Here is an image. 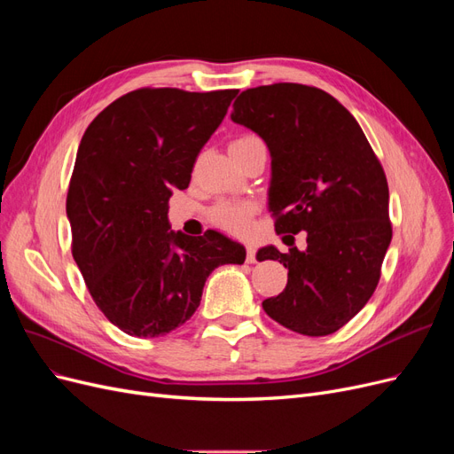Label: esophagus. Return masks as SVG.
Segmentation results:
<instances>
[{"label": "esophagus", "instance_id": "1", "mask_svg": "<svg viewBox=\"0 0 454 454\" xmlns=\"http://www.w3.org/2000/svg\"><path fill=\"white\" fill-rule=\"evenodd\" d=\"M255 248L254 246H248V248H246V263H255Z\"/></svg>", "mask_w": 454, "mask_h": 454}]
</instances>
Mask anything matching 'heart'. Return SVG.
<instances>
[{"label":"heart","mask_w":454,"mask_h":454,"mask_svg":"<svg viewBox=\"0 0 454 454\" xmlns=\"http://www.w3.org/2000/svg\"><path fill=\"white\" fill-rule=\"evenodd\" d=\"M261 142L257 136L254 134H246L237 138L231 144V149L235 147H248L252 144ZM255 214V204L252 202H237V200H223L215 204L210 210V222L219 227L222 231L229 232V235H237L244 237L246 232L250 231V222L252 215Z\"/></svg>","instance_id":"b5f03b06"}]
</instances>
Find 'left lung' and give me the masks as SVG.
Wrapping results in <instances>:
<instances>
[{
  "label": "left lung",
  "instance_id": "8db88e82",
  "mask_svg": "<svg viewBox=\"0 0 454 454\" xmlns=\"http://www.w3.org/2000/svg\"><path fill=\"white\" fill-rule=\"evenodd\" d=\"M231 119L257 132L270 151L274 229L307 231L305 252H257L259 261L278 259L287 269L282 294L265 299L263 310L295 333L332 335L365 307L380 280L392 240L382 164L348 109L322 89H248Z\"/></svg>",
  "mask_w": 454,
  "mask_h": 454
}]
</instances>
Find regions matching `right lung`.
Listing matches in <instances>:
<instances>
[{
    "instance_id": "obj_1",
    "label": "right lung",
    "mask_w": 454,
    "mask_h": 454,
    "mask_svg": "<svg viewBox=\"0 0 454 454\" xmlns=\"http://www.w3.org/2000/svg\"><path fill=\"white\" fill-rule=\"evenodd\" d=\"M237 92L132 90L81 138L66 199L72 255L96 307L132 337L174 332L199 309L215 267L244 263L242 244L217 231L174 232L167 215Z\"/></svg>"
}]
</instances>
